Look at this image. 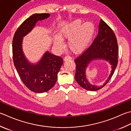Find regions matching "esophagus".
<instances>
[{"label":"esophagus","mask_w":131,"mask_h":131,"mask_svg":"<svg viewBox=\"0 0 131 131\" xmlns=\"http://www.w3.org/2000/svg\"><path fill=\"white\" fill-rule=\"evenodd\" d=\"M71 59V57H70V56H65L63 58V61H67L68 60H70Z\"/></svg>","instance_id":"esophagus-1"}]
</instances>
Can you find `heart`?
<instances>
[{
  "instance_id": "obj_1",
  "label": "heart",
  "mask_w": 131,
  "mask_h": 131,
  "mask_svg": "<svg viewBox=\"0 0 131 131\" xmlns=\"http://www.w3.org/2000/svg\"><path fill=\"white\" fill-rule=\"evenodd\" d=\"M76 19L65 25L60 32V37H56L54 44L58 49L63 47V40H68L69 49L75 54L84 52L93 40L95 27L93 23Z\"/></svg>"
}]
</instances>
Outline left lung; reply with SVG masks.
Segmentation results:
<instances>
[{
	"label": "left lung",
	"mask_w": 131,
	"mask_h": 131,
	"mask_svg": "<svg viewBox=\"0 0 131 131\" xmlns=\"http://www.w3.org/2000/svg\"><path fill=\"white\" fill-rule=\"evenodd\" d=\"M118 45L113 30L103 20H101L99 32L91 45L77 58L75 61L76 71L75 79L82 88L89 91H96L103 88L108 82L117 65ZM96 59H104L112 65V70L106 82L97 86L91 85L85 77V69L89 63Z\"/></svg>",
	"instance_id": "left-lung-1"
}]
</instances>
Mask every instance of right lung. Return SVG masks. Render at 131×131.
<instances>
[{
    "instance_id": "1",
    "label": "right lung",
    "mask_w": 131,
    "mask_h": 131,
    "mask_svg": "<svg viewBox=\"0 0 131 131\" xmlns=\"http://www.w3.org/2000/svg\"><path fill=\"white\" fill-rule=\"evenodd\" d=\"M49 16V14L32 15L18 28L12 41L13 61L20 78L28 89L37 93H45L54 86L63 59L46 52L37 63H30L23 53V39L38 21Z\"/></svg>"
}]
</instances>
